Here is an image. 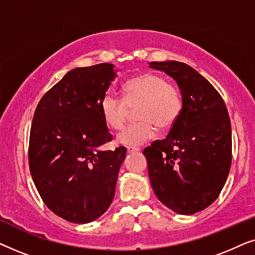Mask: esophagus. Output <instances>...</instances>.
<instances>
[{
    "instance_id": "34e87169",
    "label": "esophagus",
    "mask_w": 255,
    "mask_h": 255,
    "mask_svg": "<svg viewBox=\"0 0 255 255\" xmlns=\"http://www.w3.org/2000/svg\"><path fill=\"white\" fill-rule=\"evenodd\" d=\"M127 151H128V153H135V152L140 151V148H139V147H134V146H128Z\"/></svg>"
}]
</instances>
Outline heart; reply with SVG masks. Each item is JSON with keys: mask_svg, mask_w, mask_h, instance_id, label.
<instances>
[{"mask_svg": "<svg viewBox=\"0 0 255 255\" xmlns=\"http://www.w3.org/2000/svg\"><path fill=\"white\" fill-rule=\"evenodd\" d=\"M133 123L117 135V142L124 146H139L151 140L156 133L155 125L169 128L182 113L183 101L176 87L161 76L146 73L128 80L123 86V100L107 94L100 102L106 124L113 130H122L130 109L137 107Z\"/></svg>", "mask_w": 255, "mask_h": 255, "instance_id": "1", "label": "heart"}]
</instances>
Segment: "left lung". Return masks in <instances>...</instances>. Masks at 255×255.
<instances>
[{
    "instance_id": "left-lung-1",
    "label": "left lung",
    "mask_w": 255,
    "mask_h": 255,
    "mask_svg": "<svg viewBox=\"0 0 255 255\" xmlns=\"http://www.w3.org/2000/svg\"><path fill=\"white\" fill-rule=\"evenodd\" d=\"M179 86L182 113L163 140L144 149L156 197L170 210L193 215L218 197L232 159L228 109L214 86L179 61L149 62Z\"/></svg>"
}]
</instances>
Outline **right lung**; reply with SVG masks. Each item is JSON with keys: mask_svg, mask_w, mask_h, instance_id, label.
Masks as SVG:
<instances>
[{"mask_svg": "<svg viewBox=\"0 0 255 255\" xmlns=\"http://www.w3.org/2000/svg\"><path fill=\"white\" fill-rule=\"evenodd\" d=\"M113 64L69 71L38 103L30 132L29 165L44 203L59 217L86 224L110 207L127 148L110 141L100 102L117 76Z\"/></svg>", "mask_w": 255, "mask_h": 255, "instance_id": "right-lung-1", "label": "right lung"}]
</instances>
